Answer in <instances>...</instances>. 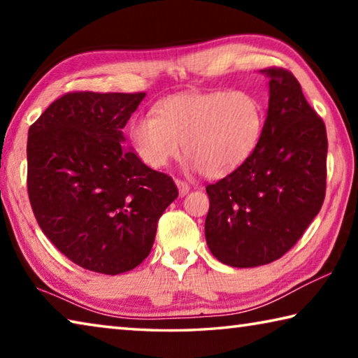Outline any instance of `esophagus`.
I'll list each match as a JSON object with an SVG mask.
<instances>
[{"mask_svg": "<svg viewBox=\"0 0 358 358\" xmlns=\"http://www.w3.org/2000/svg\"><path fill=\"white\" fill-rule=\"evenodd\" d=\"M175 185H177V187H178V192H180V196H181V197L186 196V194L189 192V186H187V183H185V181H181V180H175Z\"/></svg>", "mask_w": 358, "mask_h": 358, "instance_id": "obj_1", "label": "esophagus"}]
</instances>
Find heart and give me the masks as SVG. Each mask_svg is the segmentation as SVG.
Returning a JSON list of instances; mask_svg holds the SVG:
<instances>
[{
    "instance_id": "1",
    "label": "heart",
    "mask_w": 358,
    "mask_h": 358,
    "mask_svg": "<svg viewBox=\"0 0 358 358\" xmlns=\"http://www.w3.org/2000/svg\"><path fill=\"white\" fill-rule=\"evenodd\" d=\"M264 110L250 92L215 90L173 94L151 115L131 121L132 147L145 166L162 169L177 157L183 142L187 166L208 178H222L256 150Z\"/></svg>"
}]
</instances>
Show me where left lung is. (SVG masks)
I'll return each instance as SVG.
<instances>
[{
	"label": "left lung",
	"mask_w": 358,
	"mask_h": 358,
	"mask_svg": "<svg viewBox=\"0 0 358 358\" xmlns=\"http://www.w3.org/2000/svg\"><path fill=\"white\" fill-rule=\"evenodd\" d=\"M268 77V108L252 155L207 186L205 240L220 262L252 268L286 254L319 213L325 197L327 131L296 78Z\"/></svg>",
	"instance_id": "left-lung-1"
}]
</instances>
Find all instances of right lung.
Instances as JSON below:
<instances>
[{
  "instance_id": "right-lung-1",
  "label": "right lung",
  "mask_w": 358,
  "mask_h": 358,
  "mask_svg": "<svg viewBox=\"0 0 358 358\" xmlns=\"http://www.w3.org/2000/svg\"><path fill=\"white\" fill-rule=\"evenodd\" d=\"M145 93H68L28 131V196L45 237L85 270L141 265L157 220L178 197L173 180L124 147Z\"/></svg>"
}]
</instances>
